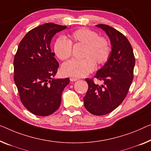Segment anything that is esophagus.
Segmentation results:
<instances>
[{"mask_svg": "<svg viewBox=\"0 0 151 151\" xmlns=\"http://www.w3.org/2000/svg\"><path fill=\"white\" fill-rule=\"evenodd\" d=\"M70 81L73 82V81H77L78 78H75V77H71L70 78Z\"/></svg>", "mask_w": 151, "mask_h": 151, "instance_id": "1", "label": "esophagus"}]
</instances>
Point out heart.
Returning a JSON list of instances; mask_svg holds the SVG:
<instances>
[{"label": "heart", "instance_id": "b5f03b06", "mask_svg": "<svg viewBox=\"0 0 151 151\" xmlns=\"http://www.w3.org/2000/svg\"><path fill=\"white\" fill-rule=\"evenodd\" d=\"M70 39L60 37L54 44V52L61 60L70 57L73 51L72 44L84 45L81 60H71L64 63L62 67V73L66 76L80 78L87 76L94 70L96 64L101 65L109 60L111 47L107 39L99 37L96 31L83 28L70 35Z\"/></svg>", "mask_w": 151, "mask_h": 151}]
</instances>
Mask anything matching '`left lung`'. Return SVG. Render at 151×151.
Masks as SVG:
<instances>
[{
  "label": "left lung",
  "instance_id": "1",
  "mask_svg": "<svg viewBox=\"0 0 151 151\" xmlns=\"http://www.w3.org/2000/svg\"><path fill=\"white\" fill-rule=\"evenodd\" d=\"M96 27L109 37L111 52L109 60L95 77L103 84H96L86 78L88 90L83 98L84 106L94 115H104L118 107L127 96L134 78L135 57L131 44L122 33L105 24Z\"/></svg>",
  "mask_w": 151,
  "mask_h": 151
}]
</instances>
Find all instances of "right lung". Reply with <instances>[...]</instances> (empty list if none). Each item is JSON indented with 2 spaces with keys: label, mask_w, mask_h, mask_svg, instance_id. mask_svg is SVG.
Wrapping results in <instances>:
<instances>
[{
  "label": "right lung",
  "mask_w": 151,
  "mask_h": 151,
  "mask_svg": "<svg viewBox=\"0 0 151 151\" xmlns=\"http://www.w3.org/2000/svg\"><path fill=\"white\" fill-rule=\"evenodd\" d=\"M67 26L47 23L26 34L13 61L14 81L22 104L32 114L48 116L61 104L63 90L70 79L54 78L59 67L51 52L53 36Z\"/></svg>",
  "instance_id": "1"
}]
</instances>
